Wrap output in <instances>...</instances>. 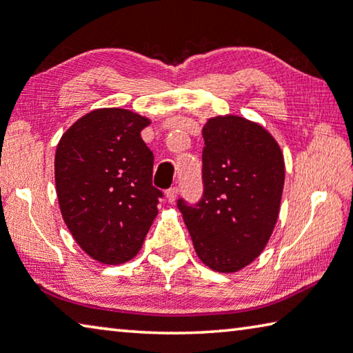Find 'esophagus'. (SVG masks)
<instances>
[{"label": "esophagus", "mask_w": 353, "mask_h": 353, "mask_svg": "<svg viewBox=\"0 0 353 353\" xmlns=\"http://www.w3.org/2000/svg\"><path fill=\"white\" fill-rule=\"evenodd\" d=\"M177 193H179V188H176V187H172V188L168 190V192H166L168 203L174 204V203H176V198H177Z\"/></svg>", "instance_id": "obj_1"}]
</instances>
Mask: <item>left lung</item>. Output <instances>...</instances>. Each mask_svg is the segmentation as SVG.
Instances as JSON below:
<instances>
[{"label":"left lung","mask_w":353,"mask_h":353,"mask_svg":"<svg viewBox=\"0 0 353 353\" xmlns=\"http://www.w3.org/2000/svg\"><path fill=\"white\" fill-rule=\"evenodd\" d=\"M204 194L196 205L177 201L194 251L220 273L251 264L275 229L284 187V157L257 122L226 114L203 127Z\"/></svg>","instance_id":"8db88e82"}]
</instances>
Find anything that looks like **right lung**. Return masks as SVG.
<instances>
[{"label":"right lung","instance_id":"obj_1","mask_svg":"<svg viewBox=\"0 0 353 353\" xmlns=\"http://www.w3.org/2000/svg\"><path fill=\"white\" fill-rule=\"evenodd\" d=\"M150 119L124 108L92 110L61 137L54 182L75 242L102 264L130 261L159 214L154 154L141 138Z\"/></svg>","mask_w":353,"mask_h":353}]
</instances>
